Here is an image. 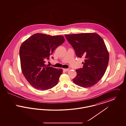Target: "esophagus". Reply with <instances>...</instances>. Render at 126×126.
Wrapping results in <instances>:
<instances>
[{
    "label": "esophagus",
    "mask_w": 126,
    "mask_h": 126,
    "mask_svg": "<svg viewBox=\"0 0 126 126\" xmlns=\"http://www.w3.org/2000/svg\"><path fill=\"white\" fill-rule=\"evenodd\" d=\"M69 70H70V69H69V68H67V69H66V68H64V69H63V70H64V71H65V72H66V71H68Z\"/></svg>",
    "instance_id": "obj_1"
}]
</instances>
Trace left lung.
<instances>
[{
  "label": "left lung",
  "instance_id": "obj_1",
  "mask_svg": "<svg viewBox=\"0 0 126 126\" xmlns=\"http://www.w3.org/2000/svg\"><path fill=\"white\" fill-rule=\"evenodd\" d=\"M78 58L84 59L83 68L76 69L73 82L83 87H90L97 84L106 70L109 54L102 37L94 32L66 35Z\"/></svg>",
  "mask_w": 126,
  "mask_h": 126
}]
</instances>
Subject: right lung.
I'll use <instances>...</instances> for the list:
<instances>
[{
    "label": "right lung",
    "mask_w": 126,
    "mask_h": 126,
    "mask_svg": "<svg viewBox=\"0 0 126 126\" xmlns=\"http://www.w3.org/2000/svg\"><path fill=\"white\" fill-rule=\"evenodd\" d=\"M65 42L64 36L36 33L24 41L20 48L21 67L25 78L38 90H47L56 86L62 69L46 66L45 60Z\"/></svg>",
    "instance_id": "1"
}]
</instances>
